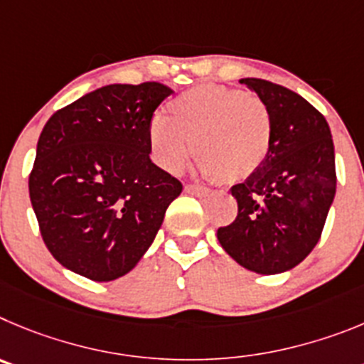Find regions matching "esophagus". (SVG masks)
I'll return each mask as SVG.
<instances>
[{
  "instance_id": "obj_1",
  "label": "esophagus",
  "mask_w": 364,
  "mask_h": 364,
  "mask_svg": "<svg viewBox=\"0 0 364 364\" xmlns=\"http://www.w3.org/2000/svg\"><path fill=\"white\" fill-rule=\"evenodd\" d=\"M185 190L188 192V194H194V196H210L212 190L206 188V186H201V185H186Z\"/></svg>"
}]
</instances>
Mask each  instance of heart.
<instances>
[{"label": "heart", "instance_id": "heart-1", "mask_svg": "<svg viewBox=\"0 0 364 364\" xmlns=\"http://www.w3.org/2000/svg\"><path fill=\"white\" fill-rule=\"evenodd\" d=\"M154 163L176 174L192 152L196 168L210 179L243 181L261 168L270 150L272 121L257 97L221 85H199L168 103V117L146 129Z\"/></svg>", "mask_w": 364, "mask_h": 364}]
</instances>
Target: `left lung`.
Masks as SVG:
<instances>
[{"mask_svg":"<svg viewBox=\"0 0 364 364\" xmlns=\"http://www.w3.org/2000/svg\"><path fill=\"white\" fill-rule=\"evenodd\" d=\"M247 85L267 107L272 141L261 168L230 188L237 218L218 230L221 247L247 270H292L314 250L336 196L332 132L319 110L287 87L257 77Z\"/></svg>","mask_w":364,"mask_h":364,"instance_id":"obj_1","label":"left lung"}]
</instances>
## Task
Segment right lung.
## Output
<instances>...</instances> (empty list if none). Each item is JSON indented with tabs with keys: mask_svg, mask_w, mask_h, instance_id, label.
Listing matches in <instances>:
<instances>
[{
	"mask_svg": "<svg viewBox=\"0 0 364 364\" xmlns=\"http://www.w3.org/2000/svg\"><path fill=\"white\" fill-rule=\"evenodd\" d=\"M172 94L161 83L105 85L41 130L28 192L58 263L114 281L139 263L183 185L154 165L146 129Z\"/></svg>",
	"mask_w": 364,
	"mask_h": 364,
	"instance_id": "right-lung-1",
	"label": "right lung"
}]
</instances>
